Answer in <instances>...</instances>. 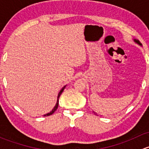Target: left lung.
I'll return each mask as SVG.
<instances>
[{
    "label": "left lung",
    "mask_w": 149,
    "mask_h": 149,
    "mask_svg": "<svg viewBox=\"0 0 149 149\" xmlns=\"http://www.w3.org/2000/svg\"><path fill=\"white\" fill-rule=\"evenodd\" d=\"M134 42H135L137 43V44H139V45H142V44H141V43L140 42V41H139L138 40H136V39H134Z\"/></svg>",
    "instance_id": "8db88e82"
}]
</instances>
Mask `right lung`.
Masks as SVG:
<instances>
[{
	"mask_svg": "<svg viewBox=\"0 0 149 149\" xmlns=\"http://www.w3.org/2000/svg\"><path fill=\"white\" fill-rule=\"evenodd\" d=\"M65 86L64 87H63V88L61 90V91H60V92L58 93V100H57V103H56V104H55V106L54 107V108L53 109H52V111H51V112H49V113H47V114H45V115H44V116H49V115H52V114L54 113V112H55V110H56L57 109H58V104H59V97H60V96H61V94H62V92L63 91V90H64V88H65Z\"/></svg>",
	"mask_w": 149,
	"mask_h": 149,
	"instance_id": "right-lung-1",
	"label": "right lung"
}]
</instances>
